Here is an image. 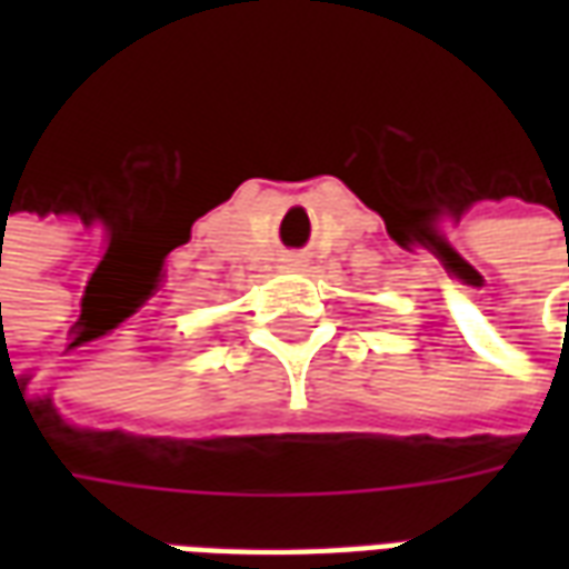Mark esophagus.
I'll return each mask as SVG.
<instances>
[{
  "label": "esophagus",
  "mask_w": 569,
  "mask_h": 569,
  "mask_svg": "<svg viewBox=\"0 0 569 569\" xmlns=\"http://www.w3.org/2000/svg\"><path fill=\"white\" fill-rule=\"evenodd\" d=\"M283 268H289V271H298V268H305V256H298V252H289V256H283Z\"/></svg>",
  "instance_id": "obj_1"
}]
</instances>
